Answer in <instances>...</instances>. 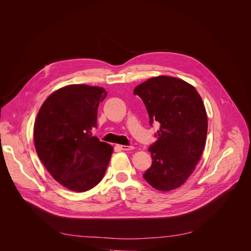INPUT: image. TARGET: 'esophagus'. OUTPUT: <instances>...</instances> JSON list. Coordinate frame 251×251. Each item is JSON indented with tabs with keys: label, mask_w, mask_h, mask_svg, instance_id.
<instances>
[{
	"label": "esophagus",
	"mask_w": 251,
	"mask_h": 251,
	"mask_svg": "<svg viewBox=\"0 0 251 251\" xmlns=\"http://www.w3.org/2000/svg\"><path fill=\"white\" fill-rule=\"evenodd\" d=\"M118 147L123 151H130L133 149L132 146H125V145H118Z\"/></svg>",
	"instance_id": "esophagus-1"
}]
</instances>
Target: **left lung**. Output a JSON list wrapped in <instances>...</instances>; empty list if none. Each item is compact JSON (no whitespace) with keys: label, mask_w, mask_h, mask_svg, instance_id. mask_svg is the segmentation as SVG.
<instances>
[{"label":"left lung","mask_w":251,"mask_h":251,"mask_svg":"<svg viewBox=\"0 0 251 251\" xmlns=\"http://www.w3.org/2000/svg\"><path fill=\"white\" fill-rule=\"evenodd\" d=\"M133 94L142 99L151 126L160 125L144 179L160 191L175 189L195 170L205 148L208 119L202 99L193 86L171 76L150 78Z\"/></svg>","instance_id":"left-lung-1"}]
</instances>
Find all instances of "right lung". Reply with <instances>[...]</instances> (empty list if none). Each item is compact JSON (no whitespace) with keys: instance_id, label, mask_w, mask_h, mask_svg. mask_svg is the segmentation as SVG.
Wrapping results in <instances>:
<instances>
[{"instance_id":"add662e5","label":"right lung","mask_w":251,"mask_h":251,"mask_svg":"<svg viewBox=\"0 0 251 251\" xmlns=\"http://www.w3.org/2000/svg\"><path fill=\"white\" fill-rule=\"evenodd\" d=\"M106 96L100 87L69 85L52 93L36 116L37 155L51 176L72 191L95 187L107 169L113 147L93 136Z\"/></svg>"}]
</instances>
